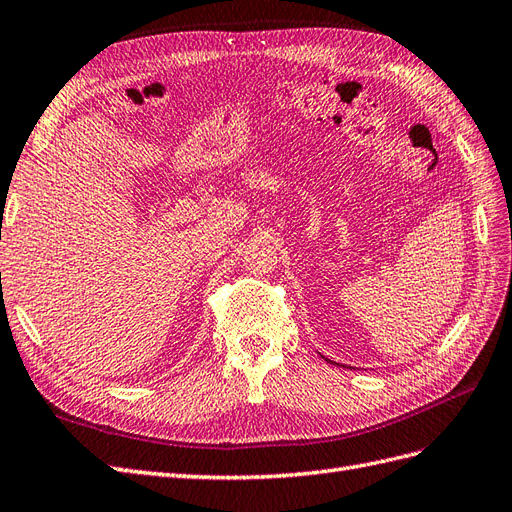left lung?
Wrapping results in <instances>:
<instances>
[{"label":"left lung","instance_id":"8db88e82","mask_svg":"<svg viewBox=\"0 0 512 512\" xmlns=\"http://www.w3.org/2000/svg\"><path fill=\"white\" fill-rule=\"evenodd\" d=\"M326 360H328V358H326ZM334 364H337V362H334Z\"/></svg>","mask_w":512,"mask_h":512}]
</instances>
